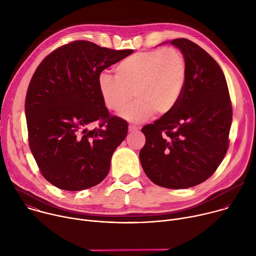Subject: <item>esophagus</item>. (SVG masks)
I'll return each instance as SVG.
<instances>
[{"mask_svg":"<svg viewBox=\"0 0 256 256\" xmlns=\"http://www.w3.org/2000/svg\"><path fill=\"white\" fill-rule=\"evenodd\" d=\"M138 128L134 126H128V132H138Z\"/></svg>","mask_w":256,"mask_h":256,"instance_id":"obj_1","label":"esophagus"}]
</instances>
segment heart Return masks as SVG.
I'll use <instances>...</instances> for the list:
<instances>
[{
    "mask_svg": "<svg viewBox=\"0 0 256 256\" xmlns=\"http://www.w3.org/2000/svg\"><path fill=\"white\" fill-rule=\"evenodd\" d=\"M116 77L102 72L98 89L104 105L114 112H124L134 97L138 99L124 112L132 122H142L154 114L166 116L173 112L184 93L188 64L175 48L134 54L114 68Z\"/></svg>",
    "mask_w": 256,
    "mask_h": 256,
    "instance_id": "1",
    "label": "heart"
}]
</instances>
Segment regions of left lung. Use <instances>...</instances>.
I'll list each match as a JSON object with an SVG mask.
<instances>
[{
	"label": "left lung",
	"instance_id": "obj_1",
	"mask_svg": "<svg viewBox=\"0 0 256 256\" xmlns=\"http://www.w3.org/2000/svg\"><path fill=\"white\" fill-rule=\"evenodd\" d=\"M170 42L186 56V87L173 112L142 128L140 161L155 184L184 190L206 181L223 161L232 104L222 68L204 50L186 38Z\"/></svg>",
	"mask_w": 256,
	"mask_h": 256
}]
</instances>
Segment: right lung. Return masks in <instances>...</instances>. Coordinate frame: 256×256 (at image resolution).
Returning a JSON list of instances; mask_svg holds the SVG:
<instances>
[{"label":"right lung","mask_w":256,"mask_h":256,"mask_svg":"<svg viewBox=\"0 0 256 256\" xmlns=\"http://www.w3.org/2000/svg\"><path fill=\"white\" fill-rule=\"evenodd\" d=\"M132 52L76 40L50 52L34 72L25 99L29 147L58 188L87 190L107 176L128 124L109 114L98 76Z\"/></svg>","instance_id":"right-lung-1"}]
</instances>
